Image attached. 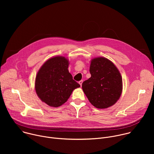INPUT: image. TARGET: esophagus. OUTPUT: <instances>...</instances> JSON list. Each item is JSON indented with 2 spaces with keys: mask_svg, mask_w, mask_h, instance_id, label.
<instances>
[{
  "mask_svg": "<svg viewBox=\"0 0 154 154\" xmlns=\"http://www.w3.org/2000/svg\"><path fill=\"white\" fill-rule=\"evenodd\" d=\"M82 83H83V80H80V81L79 82V83L80 85L81 86H82Z\"/></svg>",
  "mask_w": 154,
  "mask_h": 154,
  "instance_id": "1",
  "label": "esophagus"
}]
</instances>
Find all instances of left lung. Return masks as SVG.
<instances>
[{"instance_id": "8db88e82", "label": "left lung", "mask_w": 154, "mask_h": 154, "mask_svg": "<svg viewBox=\"0 0 154 154\" xmlns=\"http://www.w3.org/2000/svg\"><path fill=\"white\" fill-rule=\"evenodd\" d=\"M91 77L82 83V89L96 108L105 109L113 106L122 93V79L115 64L102 57L91 60Z\"/></svg>"}]
</instances>
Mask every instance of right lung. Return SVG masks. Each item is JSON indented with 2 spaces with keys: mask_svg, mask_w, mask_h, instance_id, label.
Returning <instances> with one entry per match:
<instances>
[{
  "mask_svg": "<svg viewBox=\"0 0 154 154\" xmlns=\"http://www.w3.org/2000/svg\"><path fill=\"white\" fill-rule=\"evenodd\" d=\"M69 60L65 57L49 58L38 71L35 82L36 93L41 100L50 106L58 107L69 98L80 85L72 79L68 71Z\"/></svg>",
  "mask_w": 154,
  "mask_h": 154,
  "instance_id": "1",
  "label": "right lung"
}]
</instances>
